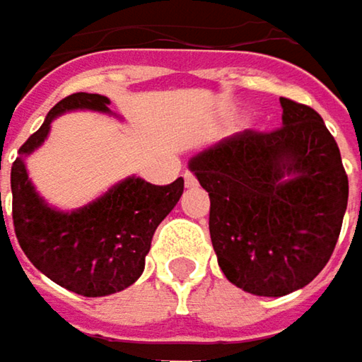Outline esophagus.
Listing matches in <instances>:
<instances>
[{"instance_id": "1", "label": "esophagus", "mask_w": 362, "mask_h": 362, "mask_svg": "<svg viewBox=\"0 0 362 362\" xmlns=\"http://www.w3.org/2000/svg\"><path fill=\"white\" fill-rule=\"evenodd\" d=\"M184 184H186L188 188L197 186V178H194V174H192V172H186V174H184Z\"/></svg>"}]
</instances>
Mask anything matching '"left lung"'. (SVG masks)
I'll return each instance as SVG.
<instances>
[{"label": "left lung", "instance_id": "left-lung-1", "mask_svg": "<svg viewBox=\"0 0 362 362\" xmlns=\"http://www.w3.org/2000/svg\"><path fill=\"white\" fill-rule=\"evenodd\" d=\"M281 107V127L247 129L190 161L209 192L222 272L268 298L308 285L325 268L348 205V176L321 115L289 98Z\"/></svg>", "mask_w": 362, "mask_h": 362}]
</instances>
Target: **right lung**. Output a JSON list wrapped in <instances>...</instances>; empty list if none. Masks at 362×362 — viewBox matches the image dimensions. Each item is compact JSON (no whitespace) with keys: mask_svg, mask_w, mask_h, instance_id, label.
I'll use <instances>...</instances> for the list:
<instances>
[{"mask_svg":"<svg viewBox=\"0 0 362 362\" xmlns=\"http://www.w3.org/2000/svg\"><path fill=\"white\" fill-rule=\"evenodd\" d=\"M107 105V96L86 92L62 98L18 153L35 151L56 115L73 109L109 110ZM10 182L14 233L25 255L47 279L86 298L117 293L138 281L157 226L174 209L184 190L182 178L165 186L127 178L92 205L60 214L35 194L23 157L12 163Z\"/></svg>","mask_w":362,"mask_h":362,"instance_id":"obj_1","label":"right lung"}]
</instances>
